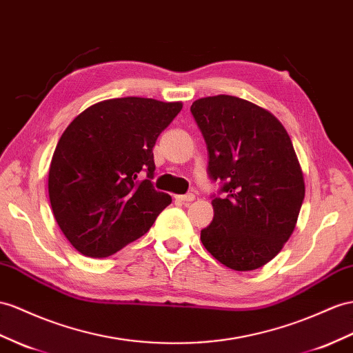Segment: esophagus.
Masks as SVG:
<instances>
[{
  "mask_svg": "<svg viewBox=\"0 0 353 353\" xmlns=\"http://www.w3.org/2000/svg\"><path fill=\"white\" fill-rule=\"evenodd\" d=\"M194 198H195V195H194V194L176 195V200H179V201H182V203H191V201H194Z\"/></svg>",
  "mask_w": 353,
  "mask_h": 353,
  "instance_id": "esophagus-1",
  "label": "esophagus"
}]
</instances>
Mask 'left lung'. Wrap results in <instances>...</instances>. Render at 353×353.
<instances>
[{"mask_svg":"<svg viewBox=\"0 0 353 353\" xmlns=\"http://www.w3.org/2000/svg\"><path fill=\"white\" fill-rule=\"evenodd\" d=\"M209 152V174L227 192L212 201L201 241L214 259L250 271L273 259L295 230L305 186L291 137L274 114L232 95L192 103Z\"/></svg>","mask_w":353,"mask_h":353,"instance_id":"obj_1","label":"left lung"}]
</instances>
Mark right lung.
<instances>
[{
	"label": "right lung",
	"instance_id": "1",
	"mask_svg": "<svg viewBox=\"0 0 353 353\" xmlns=\"http://www.w3.org/2000/svg\"><path fill=\"white\" fill-rule=\"evenodd\" d=\"M182 107L140 97L104 99L62 132L49 168V198L58 227L80 254H116L171 204L150 182L153 146ZM141 170L149 179H138Z\"/></svg>",
	"mask_w": 353,
	"mask_h": 353
}]
</instances>
